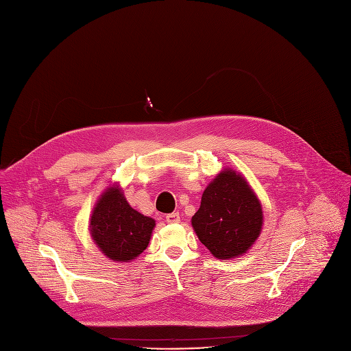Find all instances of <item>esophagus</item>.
<instances>
[{
    "instance_id": "1",
    "label": "esophagus",
    "mask_w": 351,
    "mask_h": 351,
    "mask_svg": "<svg viewBox=\"0 0 351 351\" xmlns=\"http://www.w3.org/2000/svg\"><path fill=\"white\" fill-rule=\"evenodd\" d=\"M166 221L169 223H178L180 222V213L178 212H173V213H169L166 217Z\"/></svg>"
}]
</instances>
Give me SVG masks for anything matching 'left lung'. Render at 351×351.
Wrapping results in <instances>:
<instances>
[{
    "instance_id": "1",
    "label": "left lung",
    "mask_w": 351,
    "mask_h": 351,
    "mask_svg": "<svg viewBox=\"0 0 351 351\" xmlns=\"http://www.w3.org/2000/svg\"><path fill=\"white\" fill-rule=\"evenodd\" d=\"M263 209L247 181L233 170L217 176L193 217L201 243L217 258L246 253L260 234Z\"/></svg>"
}]
</instances>
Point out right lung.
<instances>
[{
	"instance_id": "add662e5",
	"label": "right lung",
	"mask_w": 351,
	"mask_h": 351,
	"mask_svg": "<svg viewBox=\"0 0 351 351\" xmlns=\"http://www.w3.org/2000/svg\"><path fill=\"white\" fill-rule=\"evenodd\" d=\"M154 225V219L134 210L119 188L114 186L97 202L90 230L108 258L128 263L147 247Z\"/></svg>"
}]
</instances>
